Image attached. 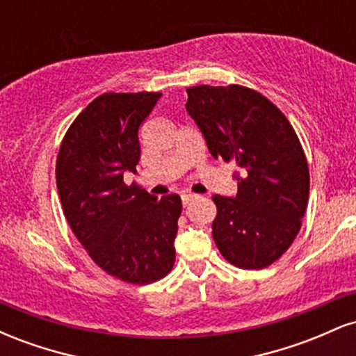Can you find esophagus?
Listing matches in <instances>:
<instances>
[{
  "label": "esophagus",
  "instance_id": "1",
  "mask_svg": "<svg viewBox=\"0 0 356 356\" xmlns=\"http://www.w3.org/2000/svg\"><path fill=\"white\" fill-rule=\"evenodd\" d=\"M195 197H197V195H195V194H191V192H184V194L181 195V199H182V204H184V206H187V204H189L191 201H194Z\"/></svg>",
  "mask_w": 356,
  "mask_h": 356
}]
</instances>
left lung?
Here are the masks:
<instances>
[{"instance_id":"1","label":"left lung","mask_w":356,"mask_h":356,"mask_svg":"<svg viewBox=\"0 0 356 356\" xmlns=\"http://www.w3.org/2000/svg\"><path fill=\"white\" fill-rule=\"evenodd\" d=\"M186 108L212 157L238 167L236 197L212 195L219 252L236 268H268L293 244L308 206V161L295 129L273 102L243 85L187 88Z\"/></svg>"}]
</instances>
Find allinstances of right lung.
<instances>
[{"mask_svg": "<svg viewBox=\"0 0 356 356\" xmlns=\"http://www.w3.org/2000/svg\"><path fill=\"white\" fill-rule=\"evenodd\" d=\"M161 92L104 93L73 120L56 157V187L73 234L93 263L130 284L170 273L182 202L124 182L140 159L138 127Z\"/></svg>", "mask_w": 356, "mask_h": 356, "instance_id": "right-lung-1", "label": "right lung"}]
</instances>
